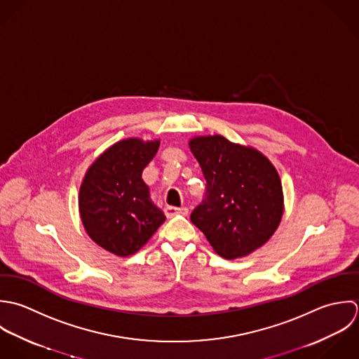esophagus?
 <instances>
[{"mask_svg": "<svg viewBox=\"0 0 359 359\" xmlns=\"http://www.w3.org/2000/svg\"><path fill=\"white\" fill-rule=\"evenodd\" d=\"M163 211H165V215L168 216V217H172V216L175 215H187L189 214V208H186V207L176 208V207L168 205V207H165Z\"/></svg>", "mask_w": 359, "mask_h": 359, "instance_id": "34e87169", "label": "esophagus"}]
</instances>
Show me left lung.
I'll use <instances>...</instances> for the list:
<instances>
[{
	"instance_id": "obj_1",
	"label": "left lung",
	"mask_w": 359,
	"mask_h": 359,
	"mask_svg": "<svg viewBox=\"0 0 359 359\" xmlns=\"http://www.w3.org/2000/svg\"><path fill=\"white\" fill-rule=\"evenodd\" d=\"M189 145L207 180L205 198L191 212V222L226 259L262 247L285 210L282 182L272 162L258 149L219 135L194 137Z\"/></svg>"
}]
</instances>
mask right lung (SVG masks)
Returning a JSON list of instances; mask_svg holds the SVG:
<instances>
[{"mask_svg": "<svg viewBox=\"0 0 359 359\" xmlns=\"http://www.w3.org/2000/svg\"><path fill=\"white\" fill-rule=\"evenodd\" d=\"M159 140L126 139L105 149L88 168L79 191V211L90 238L104 250L129 257L165 222L142 179Z\"/></svg>", "mask_w": 359, "mask_h": 359, "instance_id": "obj_1", "label": "right lung"}]
</instances>
